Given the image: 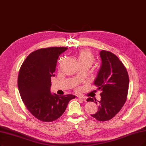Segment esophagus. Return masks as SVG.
I'll list each match as a JSON object with an SVG mask.
<instances>
[{"instance_id":"obj_1","label":"esophagus","mask_w":146,"mask_h":146,"mask_svg":"<svg viewBox=\"0 0 146 146\" xmlns=\"http://www.w3.org/2000/svg\"><path fill=\"white\" fill-rule=\"evenodd\" d=\"M78 99H79L80 100H81V101L86 102V99H85V98H84V97H81V96L78 97Z\"/></svg>"}]
</instances>
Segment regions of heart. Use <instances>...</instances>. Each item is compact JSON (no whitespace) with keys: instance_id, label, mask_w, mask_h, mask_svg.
Wrapping results in <instances>:
<instances>
[{"instance_id":"heart-1","label":"heart","mask_w":146,"mask_h":146,"mask_svg":"<svg viewBox=\"0 0 146 146\" xmlns=\"http://www.w3.org/2000/svg\"><path fill=\"white\" fill-rule=\"evenodd\" d=\"M78 59L81 66H86L90 67L95 61L94 55L87 50L80 51L78 54Z\"/></svg>"}]
</instances>
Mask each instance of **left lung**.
Here are the masks:
<instances>
[{"label": "left lung", "mask_w": 146, "mask_h": 146, "mask_svg": "<svg viewBox=\"0 0 146 146\" xmlns=\"http://www.w3.org/2000/svg\"><path fill=\"white\" fill-rule=\"evenodd\" d=\"M102 66L94 85L101 90V100L89 98L88 102L99 104L98 111L91 115L96 120L105 121L111 120L118 114L127 99L129 78L126 67L118 58L111 52H100Z\"/></svg>", "instance_id": "1"}]
</instances>
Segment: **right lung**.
Masks as SVG:
<instances>
[{
    "mask_svg": "<svg viewBox=\"0 0 146 146\" xmlns=\"http://www.w3.org/2000/svg\"><path fill=\"white\" fill-rule=\"evenodd\" d=\"M67 47H51L32 52L25 59L18 76L19 93L27 109L38 120L51 122L66 111L75 96H59L50 92L51 77L54 76L59 56Z\"/></svg>",
    "mask_w": 146,
    "mask_h": 146,
    "instance_id": "obj_1",
    "label": "right lung"
}]
</instances>
